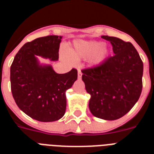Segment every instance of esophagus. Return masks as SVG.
Here are the masks:
<instances>
[{"mask_svg":"<svg viewBox=\"0 0 154 154\" xmlns=\"http://www.w3.org/2000/svg\"><path fill=\"white\" fill-rule=\"evenodd\" d=\"M82 74V73L81 70H80V69H78V77L79 78H81Z\"/></svg>","mask_w":154,"mask_h":154,"instance_id":"34e87169","label":"esophagus"}]
</instances>
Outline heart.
Here are the masks:
<instances>
[{"label": "heart", "mask_w": 154, "mask_h": 154, "mask_svg": "<svg viewBox=\"0 0 154 154\" xmlns=\"http://www.w3.org/2000/svg\"><path fill=\"white\" fill-rule=\"evenodd\" d=\"M93 54H95L92 58L93 64H98L103 60L106 51L103 48L101 42L79 41L75 43L74 49L72 52L66 51V56L71 60H74L75 58L87 57Z\"/></svg>", "instance_id": "1"}]
</instances>
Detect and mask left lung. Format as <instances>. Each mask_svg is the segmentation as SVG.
Listing matches in <instances>:
<instances>
[{
	"mask_svg": "<svg viewBox=\"0 0 154 154\" xmlns=\"http://www.w3.org/2000/svg\"><path fill=\"white\" fill-rule=\"evenodd\" d=\"M114 55L103 63L82 70L89 106L99 119L115 120L126 115L138 101L143 88V64L134 46L116 37L102 36Z\"/></svg>",
	"mask_w": 154,
	"mask_h": 154,
	"instance_id": "obj_1",
	"label": "left lung"
}]
</instances>
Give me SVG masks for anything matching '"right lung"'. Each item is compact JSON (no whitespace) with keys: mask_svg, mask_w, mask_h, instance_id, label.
I'll list each match as a JSON object with an SVG mask.
<instances>
[{"mask_svg":"<svg viewBox=\"0 0 154 154\" xmlns=\"http://www.w3.org/2000/svg\"><path fill=\"white\" fill-rule=\"evenodd\" d=\"M62 36L48 35L27 42L11 66V89L16 104L25 114L41 122L61 119L66 109L65 92L78 77L77 69L58 74L51 65H40L35 55L58 59Z\"/></svg>","mask_w":154,"mask_h":154,"instance_id":"add662e5","label":"right lung"}]
</instances>
